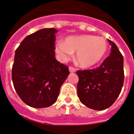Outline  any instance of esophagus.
<instances>
[{"label": "esophagus", "mask_w": 134, "mask_h": 134, "mask_svg": "<svg viewBox=\"0 0 134 134\" xmlns=\"http://www.w3.org/2000/svg\"><path fill=\"white\" fill-rule=\"evenodd\" d=\"M69 71L70 73H74V72H75L76 71V69L75 68H74L73 67H69Z\"/></svg>", "instance_id": "obj_1"}]
</instances>
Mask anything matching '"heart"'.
<instances>
[{
  "label": "heart",
  "instance_id": "obj_1",
  "mask_svg": "<svg viewBox=\"0 0 134 134\" xmlns=\"http://www.w3.org/2000/svg\"><path fill=\"white\" fill-rule=\"evenodd\" d=\"M56 53L63 60H69L76 53V62L81 67L90 68L101 62L108 51V43L104 37L90 35L67 37L65 43L55 46Z\"/></svg>",
  "mask_w": 134,
  "mask_h": 134
}]
</instances>
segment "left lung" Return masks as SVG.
Returning <instances> with one entry per match:
<instances>
[{
  "label": "left lung",
  "instance_id": "left-lung-1",
  "mask_svg": "<svg viewBox=\"0 0 134 134\" xmlns=\"http://www.w3.org/2000/svg\"><path fill=\"white\" fill-rule=\"evenodd\" d=\"M110 55L94 69L77 71V94L85 106L96 110L109 108L118 97L124 83V58L118 46L108 40Z\"/></svg>",
  "mask_w": 134,
  "mask_h": 134
}]
</instances>
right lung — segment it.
I'll list each match as a JSON object with an SVG mask.
<instances>
[{"label":"right lung","mask_w":134,"mask_h":134,"mask_svg":"<svg viewBox=\"0 0 134 134\" xmlns=\"http://www.w3.org/2000/svg\"><path fill=\"white\" fill-rule=\"evenodd\" d=\"M55 28L29 35L15 51L12 79L21 99L28 106L46 108L57 101L68 67L55 58Z\"/></svg>","instance_id":"obj_1"}]
</instances>
